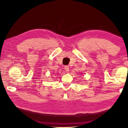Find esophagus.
<instances>
[{
	"label": "esophagus",
	"mask_w": 128,
	"mask_h": 128,
	"mask_svg": "<svg viewBox=\"0 0 128 128\" xmlns=\"http://www.w3.org/2000/svg\"><path fill=\"white\" fill-rule=\"evenodd\" d=\"M64 69L66 71H69V66H68V65H66V66H64Z\"/></svg>",
	"instance_id": "1"
}]
</instances>
